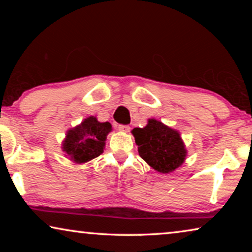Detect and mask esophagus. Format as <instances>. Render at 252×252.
Returning <instances> with one entry per match:
<instances>
[{
	"instance_id": "obj_1",
	"label": "esophagus",
	"mask_w": 252,
	"mask_h": 252,
	"mask_svg": "<svg viewBox=\"0 0 252 252\" xmlns=\"http://www.w3.org/2000/svg\"><path fill=\"white\" fill-rule=\"evenodd\" d=\"M118 129L122 132H129L130 131V126L127 125H119Z\"/></svg>"
}]
</instances>
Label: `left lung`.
Returning <instances> with one entry per match:
<instances>
[{"label": "left lung", "instance_id": "1", "mask_svg": "<svg viewBox=\"0 0 252 252\" xmlns=\"http://www.w3.org/2000/svg\"><path fill=\"white\" fill-rule=\"evenodd\" d=\"M140 157L161 173L172 172L186 159L187 150L179 132L150 119L144 127L132 130Z\"/></svg>", "mask_w": 252, "mask_h": 252}]
</instances>
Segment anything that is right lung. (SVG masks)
<instances>
[{"mask_svg":"<svg viewBox=\"0 0 252 252\" xmlns=\"http://www.w3.org/2000/svg\"><path fill=\"white\" fill-rule=\"evenodd\" d=\"M111 130L109 122H99L94 117L85 119L80 126L67 131L63 151L76 163L90 161L103 152L106 135Z\"/></svg>","mask_w":252,"mask_h":252,"instance_id":"right-lung-1","label":"right lung"}]
</instances>
